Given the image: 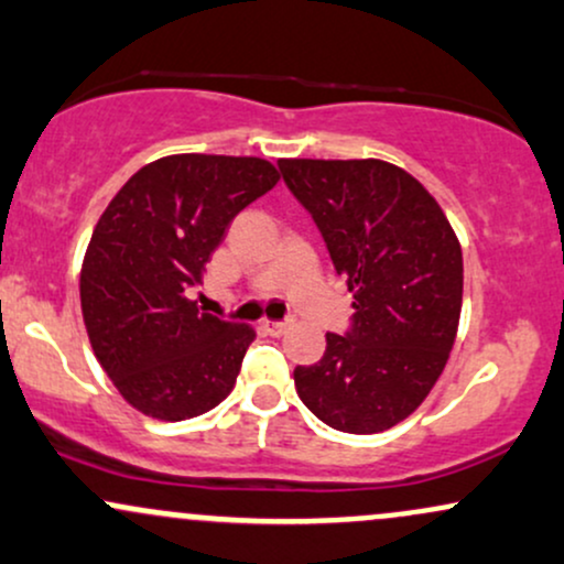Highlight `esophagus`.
Wrapping results in <instances>:
<instances>
[{
    "mask_svg": "<svg viewBox=\"0 0 564 564\" xmlns=\"http://www.w3.org/2000/svg\"><path fill=\"white\" fill-rule=\"evenodd\" d=\"M260 328L270 336H281V334H286L289 326H286V323H281V321H262Z\"/></svg>",
    "mask_w": 564,
    "mask_h": 564,
    "instance_id": "obj_1",
    "label": "esophagus"
}]
</instances>
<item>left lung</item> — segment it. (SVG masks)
Here are the masks:
<instances>
[{
    "mask_svg": "<svg viewBox=\"0 0 564 564\" xmlns=\"http://www.w3.org/2000/svg\"><path fill=\"white\" fill-rule=\"evenodd\" d=\"M283 183L318 225L352 291V326L296 366L302 403L349 435L411 416L443 373L462 315L464 260L430 191L379 159H281Z\"/></svg>",
    "mask_w": 564,
    "mask_h": 564,
    "instance_id": "obj_1",
    "label": "left lung"
}]
</instances>
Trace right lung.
Listing matches in <instances>:
<instances>
[{"instance_id": "add662e5", "label": "right lung", "mask_w": 564, "mask_h": 564, "mask_svg": "<svg viewBox=\"0 0 564 564\" xmlns=\"http://www.w3.org/2000/svg\"><path fill=\"white\" fill-rule=\"evenodd\" d=\"M278 180L264 159L177 153L134 172L97 219L79 281L84 326L102 371L145 416L183 422L230 394L257 334L200 313L191 289L232 217Z\"/></svg>"}]
</instances>
